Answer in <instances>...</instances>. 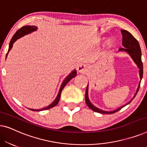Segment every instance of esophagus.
Returning a JSON list of instances; mask_svg holds the SVG:
<instances>
[{"label": "esophagus", "mask_w": 147, "mask_h": 147, "mask_svg": "<svg viewBox=\"0 0 147 147\" xmlns=\"http://www.w3.org/2000/svg\"><path fill=\"white\" fill-rule=\"evenodd\" d=\"M77 70H78V72H79V73L84 74L85 73V72H86L87 69H86V67L84 65V64H80V65H78V67H77Z\"/></svg>", "instance_id": "esophagus-1"}]
</instances>
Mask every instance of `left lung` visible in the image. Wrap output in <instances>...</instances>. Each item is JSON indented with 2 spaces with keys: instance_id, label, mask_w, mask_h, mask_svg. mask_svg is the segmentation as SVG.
I'll list each match as a JSON object with an SVG mask.
<instances>
[{
  "instance_id": "left-lung-1",
  "label": "left lung",
  "mask_w": 147,
  "mask_h": 147,
  "mask_svg": "<svg viewBox=\"0 0 147 147\" xmlns=\"http://www.w3.org/2000/svg\"><path fill=\"white\" fill-rule=\"evenodd\" d=\"M121 33L122 35V45H123L124 48H120L119 51H124L127 52V53L130 55V57H132V59H133V61L135 62V63L137 65L138 67L139 68L140 78V80H142V75H143V65H142V62L141 60V50H140L139 43H138L137 40H136L135 38L132 35V34L130 33L128 31H126V30L122 29ZM140 82H141V80L140 81L139 86H138L137 90H136V92L133 98H134V97H135L136 95V94H137V92H138V90H139V88H140ZM85 100H86V104H87L88 107H89L90 109L93 110V111L98 112V113H100V114H113V113H115L116 112H118V110L122 109V108L124 107V106L130 103L133 99H132L129 102H128V103L125 104V105L122 106L121 107L118 108V109L113 110V111L108 112V111H105V110H102L101 109L98 108L97 107H96V106H94L93 104L90 102L89 98H88V85L86 90Z\"/></svg>"
}]
</instances>
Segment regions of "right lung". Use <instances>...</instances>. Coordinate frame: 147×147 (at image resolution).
<instances>
[{"label":"right lung","instance_id":"obj_1","mask_svg":"<svg viewBox=\"0 0 147 147\" xmlns=\"http://www.w3.org/2000/svg\"><path fill=\"white\" fill-rule=\"evenodd\" d=\"M37 27H36V26L27 25V26H24V27H21V29L18 30V31L16 32V33L15 34V35H13V37H12L11 41H10L9 47V50H8L7 54L9 53V51L11 49V48L13 47V43H15V42L17 41L18 39H19V38H21V37H23V36H24V35H27V34L31 33H32V32L36 31V30H37ZM7 55H6V58H7ZM76 74H77V71H76V70H74V71H72L71 73L69 74V76H67V78H66L64 80V81L63 82V83H62V84H61V88H60V89H59V93H58L57 96V97H56L55 100H54V101L52 102V103L50 104V105L47 106V107H45V108H42V109H38V110L30 109V110H33V111H42V110H46L50 109V108H51L54 107V106H55L58 103H59V100H60V96H61V92H62V90H63V89L64 88V87H65L66 84H67L68 82H69L70 80L72 79V78H74V77H76Z\"/></svg>","mask_w":147,"mask_h":147}]
</instances>
